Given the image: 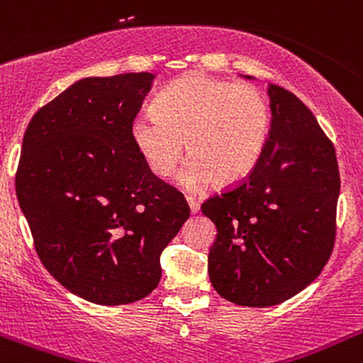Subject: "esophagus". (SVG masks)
<instances>
[{
  "label": "esophagus",
  "mask_w": 363,
  "mask_h": 363,
  "mask_svg": "<svg viewBox=\"0 0 363 363\" xmlns=\"http://www.w3.org/2000/svg\"><path fill=\"white\" fill-rule=\"evenodd\" d=\"M186 201H188L191 213H198V212H200V203H198L196 200H194V198L188 196V198H186Z\"/></svg>",
  "instance_id": "34e87169"
}]
</instances>
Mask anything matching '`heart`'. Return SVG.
<instances>
[{
	"label": "heart",
	"mask_w": 363,
	"mask_h": 363,
	"mask_svg": "<svg viewBox=\"0 0 363 363\" xmlns=\"http://www.w3.org/2000/svg\"><path fill=\"white\" fill-rule=\"evenodd\" d=\"M157 115L145 111L130 123V139L150 172L169 177L184 153L179 174L188 189L215 179L218 186L241 181L264 153L270 129L267 101L250 84H233L196 72L181 75L158 94Z\"/></svg>",
	"instance_id": "1"
}]
</instances>
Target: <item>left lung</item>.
<instances>
[{
	"mask_svg": "<svg viewBox=\"0 0 363 363\" xmlns=\"http://www.w3.org/2000/svg\"><path fill=\"white\" fill-rule=\"evenodd\" d=\"M269 98L260 160L245 181L201 205L217 227L208 253L215 291L255 308L282 303L315 281L333 252L340 196L336 151L312 111L281 86L270 84Z\"/></svg>",
	"mask_w": 363,
	"mask_h": 363,
	"instance_id": "1",
	"label": "left lung"
}]
</instances>
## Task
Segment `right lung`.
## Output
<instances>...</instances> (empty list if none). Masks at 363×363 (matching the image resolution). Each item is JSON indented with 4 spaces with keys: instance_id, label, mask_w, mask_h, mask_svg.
Listing matches in <instances>:
<instances>
[{
    "instance_id": "obj_1",
    "label": "right lung",
    "mask_w": 363,
    "mask_h": 363,
    "mask_svg": "<svg viewBox=\"0 0 363 363\" xmlns=\"http://www.w3.org/2000/svg\"><path fill=\"white\" fill-rule=\"evenodd\" d=\"M153 79H81L35 111L23 134L15 189L35 252L91 303L148 296L163 248L189 218L184 196L150 172L130 139Z\"/></svg>"
}]
</instances>
